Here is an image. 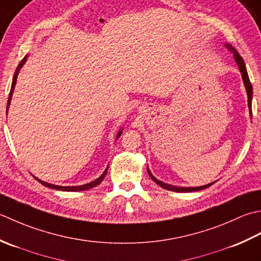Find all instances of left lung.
Masks as SVG:
<instances>
[{
	"label": "left lung",
	"mask_w": 261,
	"mask_h": 261,
	"mask_svg": "<svg viewBox=\"0 0 261 261\" xmlns=\"http://www.w3.org/2000/svg\"><path fill=\"white\" fill-rule=\"evenodd\" d=\"M225 48L231 51L233 54V57H234V61L237 63V65L239 66V71H240L241 75H242V80H243V84H244V88H246V91H247V95H248V107H249V111H250V117L252 116L251 114V103H252V86L251 83H250V80H249V75H248V72H247V68H246V64H244L243 58L239 55V53L237 51V49L233 47L231 44H227L225 42L224 44ZM147 173L150 175V178L153 180L154 182L158 184L160 187L167 189V190H171V191H177V193H191V191H198V190H203L205 188H208L210 186H212L214 182H211V184H207L205 186H200V187H177V186H172V185H169L166 182H162L160 180H158L154 175L151 173L150 169L147 167Z\"/></svg>",
	"instance_id": "8db88e82"
}]
</instances>
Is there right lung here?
<instances>
[{
  "instance_id": "obj_1",
  "label": "right lung",
  "mask_w": 261,
  "mask_h": 261,
  "mask_svg": "<svg viewBox=\"0 0 261 261\" xmlns=\"http://www.w3.org/2000/svg\"><path fill=\"white\" fill-rule=\"evenodd\" d=\"M27 58H28V56H24V58L22 61L20 62V64L17 67V70H15L14 72V75H13V80H12V86H11V90H10V94H9V100H8V106H7V115H8V110H9V107H10V103H11V99H12V95H13V91H14V87L15 84H17V79H18V74L20 72L21 68H22V66L25 64L27 62ZM123 134V128H120L118 134H117L116 136V140H118L119 136ZM107 171H108V167L106 168L105 171L102 172V174L100 175L99 178H97L95 180H93V181L89 182V184H86V185H81V186H57V185H51V184H48V182H45L42 181V180L38 179L37 177H35V179L37 180V181H39L41 185L46 186V187L48 188H51V189H56V190H62V191H82V190H88V189H91L93 187H95V186H98L101 181H102L103 178L106 177V174H107Z\"/></svg>"
}]
</instances>
